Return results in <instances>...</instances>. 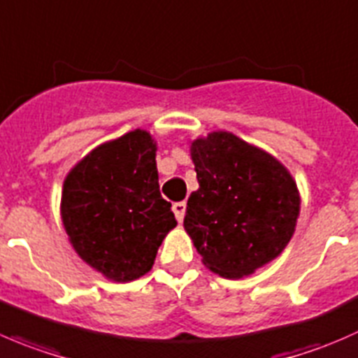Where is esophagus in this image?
<instances>
[{
	"mask_svg": "<svg viewBox=\"0 0 358 358\" xmlns=\"http://www.w3.org/2000/svg\"><path fill=\"white\" fill-rule=\"evenodd\" d=\"M172 210H174L176 217H178V221L180 222L184 219V214H186V203H184V201H178V203L172 205Z\"/></svg>",
	"mask_w": 358,
	"mask_h": 358,
	"instance_id": "esophagus-1",
	"label": "esophagus"
}]
</instances>
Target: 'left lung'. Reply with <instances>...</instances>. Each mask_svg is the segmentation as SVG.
Instances as JSON below:
<instances>
[{
    "label": "left lung",
    "mask_w": 358,
    "mask_h": 358,
    "mask_svg": "<svg viewBox=\"0 0 358 358\" xmlns=\"http://www.w3.org/2000/svg\"><path fill=\"white\" fill-rule=\"evenodd\" d=\"M200 187L187 198L184 229L205 266L242 278L273 261L294 235L299 191L287 169L229 132L191 143Z\"/></svg>",
    "instance_id": "left-lung-1"
}]
</instances>
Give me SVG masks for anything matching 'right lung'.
<instances>
[{
	"mask_svg": "<svg viewBox=\"0 0 358 358\" xmlns=\"http://www.w3.org/2000/svg\"><path fill=\"white\" fill-rule=\"evenodd\" d=\"M155 157L157 143L137 129L92 150L64 180L60 215L71 245L109 280L146 275L178 224Z\"/></svg>",
	"mask_w": 358,
	"mask_h": 358,
	"instance_id": "right-lung-1",
	"label": "right lung"
}]
</instances>
